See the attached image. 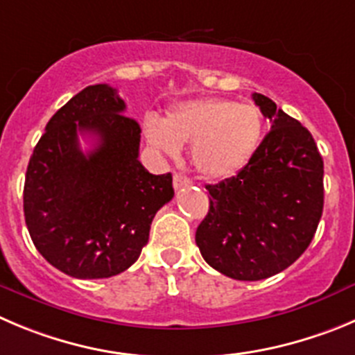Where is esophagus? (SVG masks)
Wrapping results in <instances>:
<instances>
[{"label": "esophagus", "mask_w": 355, "mask_h": 355, "mask_svg": "<svg viewBox=\"0 0 355 355\" xmlns=\"http://www.w3.org/2000/svg\"><path fill=\"white\" fill-rule=\"evenodd\" d=\"M191 184V180H189L187 177H185V175H182V173H175L173 175V187L177 189H182V187H185V185H189Z\"/></svg>", "instance_id": "esophagus-1"}]
</instances>
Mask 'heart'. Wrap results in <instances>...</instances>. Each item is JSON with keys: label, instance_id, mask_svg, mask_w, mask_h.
<instances>
[{"label": "heart", "instance_id": "1", "mask_svg": "<svg viewBox=\"0 0 355 355\" xmlns=\"http://www.w3.org/2000/svg\"><path fill=\"white\" fill-rule=\"evenodd\" d=\"M148 145L173 157L178 147L191 145L194 170L210 180H224L243 170L256 154L263 135V117L252 105L223 98L178 103L159 121L147 117Z\"/></svg>", "mask_w": 355, "mask_h": 355}]
</instances>
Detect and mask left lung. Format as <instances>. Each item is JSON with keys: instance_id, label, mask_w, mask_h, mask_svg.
I'll return each instance as SVG.
<instances>
[{"instance_id": "8db88e82", "label": "left lung", "mask_w": 355, "mask_h": 355, "mask_svg": "<svg viewBox=\"0 0 355 355\" xmlns=\"http://www.w3.org/2000/svg\"><path fill=\"white\" fill-rule=\"evenodd\" d=\"M271 129L247 166L207 185L210 208L196 245L214 270L234 280H263L289 268L315 234L324 207V161L300 121L252 94Z\"/></svg>"}]
</instances>
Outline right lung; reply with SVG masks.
<instances>
[{"mask_svg":"<svg viewBox=\"0 0 355 355\" xmlns=\"http://www.w3.org/2000/svg\"><path fill=\"white\" fill-rule=\"evenodd\" d=\"M107 84L89 85L49 121L24 182V217L36 250L69 277L128 270L147 245L152 218L171 201V173L138 161L140 125ZM93 140L82 153L78 135Z\"/></svg>","mask_w":355,"mask_h":355,"instance_id":"1","label":"right lung"}]
</instances>
